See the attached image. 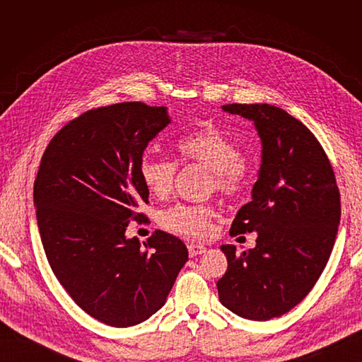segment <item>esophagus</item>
<instances>
[{"label": "esophagus", "instance_id": "obj_1", "mask_svg": "<svg viewBox=\"0 0 362 362\" xmlns=\"http://www.w3.org/2000/svg\"><path fill=\"white\" fill-rule=\"evenodd\" d=\"M187 249H189V255H190V257L201 255V254H204V252L206 250L205 246L198 245V243H189V245H187Z\"/></svg>", "mask_w": 362, "mask_h": 362}]
</instances>
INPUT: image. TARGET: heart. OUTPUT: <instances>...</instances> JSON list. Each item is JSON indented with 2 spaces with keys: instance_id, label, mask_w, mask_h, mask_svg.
Instances as JSON below:
<instances>
[{
  "instance_id": "1",
  "label": "heart",
  "mask_w": 362,
  "mask_h": 362,
  "mask_svg": "<svg viewBox=\"0 0 362 362\" xmlns=\"http://www.w3.org/2000/svg\"><path fill=\"white\" fill-rule=\"evenodd\" d=\"M181 161H194L211 170V187L229 199H235L247 189L249 170L235 141L213 124L193 129L177 145ZM140 180L156 198H166L172 192L177 164L166 158L145 154L139 163ZM216 210L211 205H175L161 214V225L172 233L204 238L211 231Z\"/></svg>"
}]
</instances>
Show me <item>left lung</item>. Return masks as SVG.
Returning <instances> with one entry per match:
<instances>
[{"label": "left lung", "instance_id": "obj_1", "mask_svg": "<svg viewBox=\"0 0 362 362\" xmlns=\"http://www.w3.org/2000/svg\"><path fill=\"white\" fill-rule=\"evenodd\" d=\"M223 112L254 122L262 145L252 201L229 234L258 233L257 246L228 259L218 299L240 317L264 322L300 303L325 270L338 233L341 204L334 169L300 120L269 104H226Z\"/></svg>", "mask_w": 362, "mask_h": 362}]
</instances>
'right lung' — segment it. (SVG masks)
Masks as SVG:
<instances>
[{
  "label": "right lung",
  "mask_w": 362,
  "mask_h": 362,
  "mask_svg": "<svg viewBox=\"0 0 362 362\" xmlns=\"http://www.w3.org/2000/svg\"><path fill=\"white\" fill-rule=\"evenodd\" d=\"M168 124L166 107L93 108L64 125L43 152L33 192L43 249L74 302L105 325L149 319L189 259L181 240L158 229L144 245L125 237L148 204L140 158Z\"/></svg>",
  "instance_id": "obj_1"
}]
</instances>
